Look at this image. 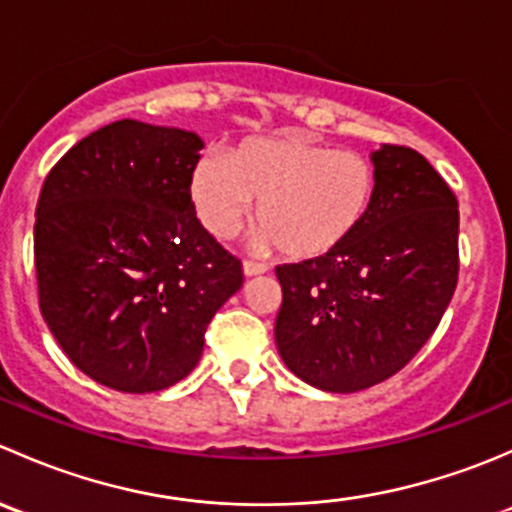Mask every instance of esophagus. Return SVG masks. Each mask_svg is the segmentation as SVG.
Returning a JSON list of instances; mask_svg holds the SVG:
<instances>
[{
	"mask_svg": "<svg viewBox=\"0 0 512 512\" xmlns=\"http://www.w3.org/2000/svg\"><path fill=\"white\" fill-rule=\"evenodd\" d=\"M242 272H245V277H257V275H265V272H267V265H262V262H252V260H245V262H242Z\"/></svg>",
	"mask_w": 512,
	"mask_h": 512,
	"instance_id": "34e87169",
	"label": "esophagus"
}]
</instances>
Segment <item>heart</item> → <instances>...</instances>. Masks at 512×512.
<instances>
[{"instance_id":"b5f03b06","label":"heart","mask_w":512,"mask_h":512,"mask_svg":"<svg viewBox=\"0 0 512 512\" xmlns=\"http://www.w3.org/2000/svg\"><path fill=\"white\" fill-rule=\"evenodd\" d=\"M188 188L210 235H235L260 203L252 245L317 260L342 250L366 223L379 195V170L361 153L289 131L242 141L227 158L203 156Z\"/></svg>"}]
</instances>
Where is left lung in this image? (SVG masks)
I'll list each match as a JSON object with an SVG mask.
<instances>
[{"label":"left lung","instance_id":"8db88e82","mask_svg":"<svg viewBox=\"0 0 512 512\" xmlns=\"http://www.w3.org/2000/svg\"><path fill=\"white\" fill-rule=\"evenodd\" d=\"M379 195L342 250L277 265V352L292 374L354 394L404 369L456 292L458 200L421 153H371Z\"/></svg>","mask_w":512,"mask_h":512}]
</instances>
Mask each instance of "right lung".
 I'll return each mask as SVG.
<instances>
[{"label":"right lung","instance_id":"1","mask_svg":"<svg viewBox=\"0 0 512 512\" xmlns=\"http://www.w3.org/2000/svg\"><path fill=\"white\" fill-rule=\"evenodd\" d=\"M195 133L123 121L81 138L41 185L39 309L86 376L151 394L195 369L242 265L195 218Z\"/></svg>","mask_w":512,"mask_h":512}]
</instances>
